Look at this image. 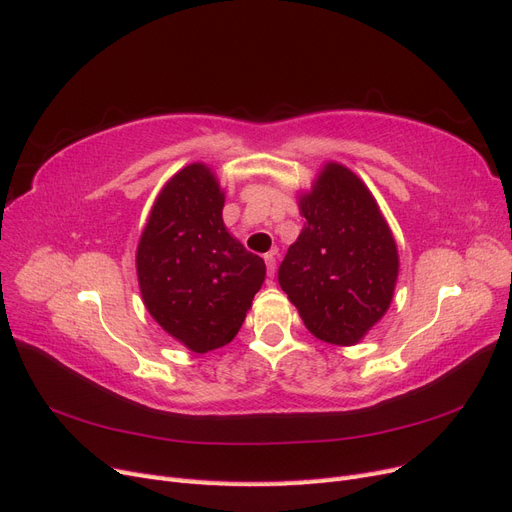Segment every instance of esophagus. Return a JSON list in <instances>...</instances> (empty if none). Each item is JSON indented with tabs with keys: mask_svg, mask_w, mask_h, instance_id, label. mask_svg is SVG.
I'll return each instance as SVG.
<instances>
[{
	"mask_svg": "<svg viewBox=\"0 0 512 512\" xmlns=\"http://www.w3.org/2000/svg\"><path fill=\"white\" fill-rule=\"evenodd\" d=\"M263 259H266V268H268V276L272 278L274 276V272H276V257H274V253H268L266 257H263Z\"/></svg>",
	"mask_w": 512,
	"mask_h": 512,
	"instance_id": "esophagus-1",
	"label": "esophagus"
}]
</instances>
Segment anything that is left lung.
I'll list each match as a JSON object with an SVG mask.
<instances>
[{"instance_id": "8db88e82", "label": "left lung", "mask_w": 512, "mask_h": 512, "mask_svg": "<svg viewBox=\"0 0 512 512\" xmlns=\"http://www.w3.org/2000/svg\"><path fill=\"white\" fill-rule=\"evenodd\" d=\"M298 204L306 223L280 263L278 283L312 336L353 346L389 310L398 244L372 191L338 161L325 163Z\"/></svg>"}]
</instances>
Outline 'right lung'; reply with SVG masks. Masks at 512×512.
Returning a JSON list of instances; mask_svg holds the SVG:
<instances>
[{"label":"right lung","instance_id":"right-lung-1","mask_svg":"<svg viewBox=\"0 0 512 512\" xmlns=\"http://www.w3.org/2000/svg\"><path fill=\"white\" fill-rule=\"evenodd\" d=\"M225 191L206 163L178 170L148 214L138 240L142 302L191 353L229 344L266 280V263L223 223Z\"/></svg>","mask_w":512,"mask_h":512}]
</instances>
